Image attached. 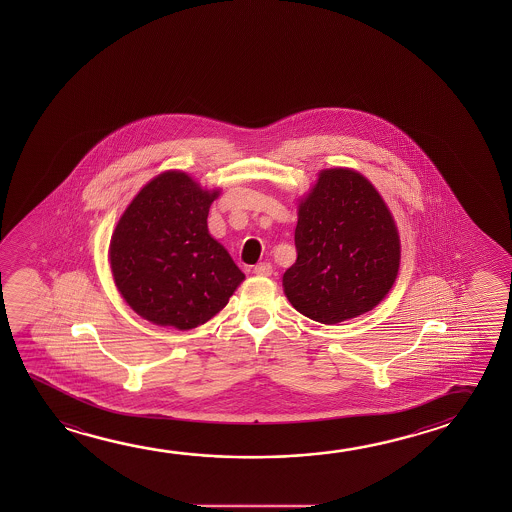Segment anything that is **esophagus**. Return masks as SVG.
Segmentation results:
<instances>
[{
	"mask_svg": "<svg viewBox=\"0 0 512 512\" xmlns=\"http://www.w3.org/2000/svg\"><path fill=\"white\" fill-rule=\"evenodd\" d=\"M253 273L259 275V277H269L273 273V266L269 262H260L253 268Z\"/></svg>",
	"mask_w": 512,
	"mask_h": 512,
	"instance_id": "1",
	"label": "esophagus"
}]
</instances>
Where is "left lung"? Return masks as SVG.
Listing matches in <instances>:
<instances>
[{"label":"left lung","instance_id":"1","mask_svg":"<svg viewBox=\"0 0 512 512\" xmlns=\"http://www.w3.org/2000/svg\"><path fill=\"white\" fill-rule=\"evenodd\" d=\"M296 262L284 273L294 309L323 325L357 318L391 291L400 235L377 189L348 168L323 169L298 205Z\"/></svg>","mask_w":512,"mask_h":512}]
</instances>
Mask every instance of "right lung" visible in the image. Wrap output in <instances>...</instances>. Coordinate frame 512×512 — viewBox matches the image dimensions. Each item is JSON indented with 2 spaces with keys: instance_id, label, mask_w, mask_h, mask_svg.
Returning <instances> with one entry per match:
<instances>
[{
  "instance_id": "1",
  "label": "right lung",
  "mask_w": 512,
  "mask_h": 512,
  "mask_svg": "<svg viewBox=\"0 0 512 512\" xmlns=\"http://www.w3.org/2000/svg\"><path fill=\"white\" fill-rule=\"evenodd\" d=\"M218 194L182 171H166L144 185L119 218L110 269L141 318L191 330L214 318L243 282V271L207 227Z\"/></svg>"
}]
</instances>
